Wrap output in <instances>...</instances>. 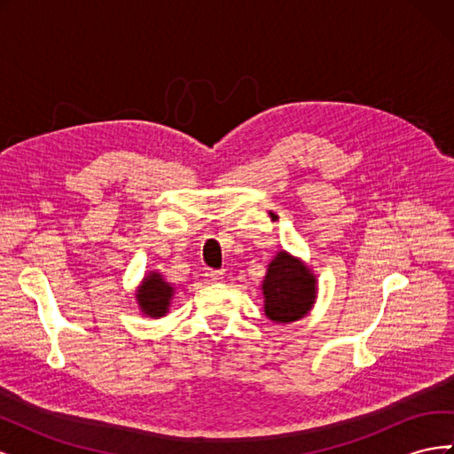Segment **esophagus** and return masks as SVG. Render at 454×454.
I'll use <instances>...</instances> for the list:
<instances>
[{
	"mask_svg": "<svg viewBox=\"0 0 454 454\" xmlns=\"http://www.w3.org/2000/svg\"><path fill=\"white\" fill-rule=\"evenodd\" d=\"M223 270H215V269H204V277L206 278H210L212 282H219V280H223Z\"/></svg>",
	"mask_w": 454,
	"mask_h": 454,
	"instance_id": "esophagus-1",
	"label": "esophagus"
}]
</instances>
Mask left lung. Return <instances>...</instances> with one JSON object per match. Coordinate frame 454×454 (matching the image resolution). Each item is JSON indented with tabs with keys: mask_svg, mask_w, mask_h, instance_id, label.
<instances>
[{
	"mask_svg": "<svg viewBox=\"0 0 454 454\" xmlns=\"http://www.w3.org/2000/svg\"><path fill=\"white\" fill-rule=\"evenodd\" d=\"M261 290L267 318L277 324H290L303 318L312 309L316 277L303 261L282 250L269 263Z\"/></svg>",
	"mask_w": 454,
	"mask_h": 454,
	"instance_id": "left-lung-1",
	"label": "left lung"
}]
</instances>
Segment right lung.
I'll use <instances>...</instances> for the list:
<instances>
[{
	"label": "right lung",
	"instance_id": "1",
	"mask_svg": "<svg viewBox=\"0 0 454 454\" xmlns=\"http://www.w3.org/2000/svg\"><path fill=\"white\" fill-rule=\"evenodd\" d=\"M172 295L174 287L164 282L162 274L159 272H147V277L136 290V301H138L140 310L149 318H162L168 312Z\"/></svg>",
	"mask_w": 454,
	"mask_h": 454
}]
</instances>
